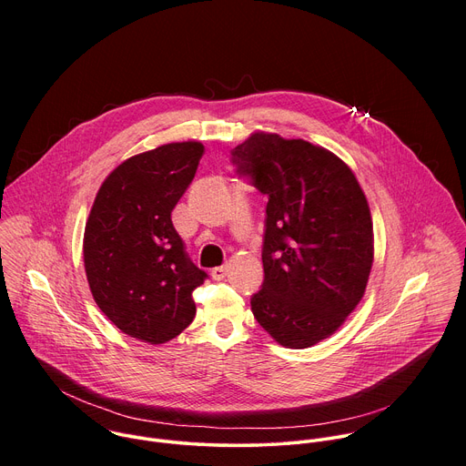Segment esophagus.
Here are the masks:
<instances>
[{
    "label": "esophagus",
    "instance_id": "34e87169",
    "mask_svg": "<svg viewBox=\"0 0 466 466\" xmlns=\"http://www.w3.org/2000/svg\"><path fill=\"white\" fill-rule=\"evenodd\" d=\"M210 275H212L214 280H223L227 277V268H223V265H221V268H214L210 271Z\"/></svg>",
    "mask_w": 466,
    "mask_h": 466
}]
</instances>
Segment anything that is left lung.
<instances>
[{
    "label": "left lung",
    "mask_w": 466,
    "mask_h": 466,
    "mask_svg": "<svg viewBox=\"0 0 466 466\" xmlns=\"http://www.w3.org/2000/svg\"><path fill=\"white\" fill-rule=\"evenodd\" d=\"M232 164L268 197L254 319L282 347H313L365 295L374 259L367 197L339 157L271 132L232 149Z\"/></svg>",
    "instance_id": "left-lung-1"
}]
</instances>
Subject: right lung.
I'll return each mask as SVG.
<instances>
[{"mask_svg":"<svg viewBox=\"0 0 466 466\" xmlns=\"http://www.w3.org/2000/svg\"><path fill=\"white\" fill-rule=\"evenodd\" d=\"M203 153L201 142H175L127 158L101 184L86 221L85 271L96 304L123 334L151 345L189 326L191 293L208 277L171 221Z\"/></svg>","mask_w":466,"mask_h":466,"instance_id":"1","label":"right lung"}]
</instances>
